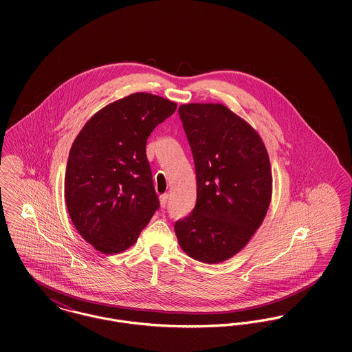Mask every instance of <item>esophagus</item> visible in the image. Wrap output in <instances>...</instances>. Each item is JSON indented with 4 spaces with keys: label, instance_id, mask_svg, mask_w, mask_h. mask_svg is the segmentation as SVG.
<instances>
[{
    "label": "esophagus",
    "instance_id": "esophagus-1",
    "mask_svg": "<svg viewBox=\"0 0 352 352\" xmlns=\"http://www.w3.org/2000/svg\"><path fill=\"white\" fill-rule=\"evenodd\" d=\"M166 203H168V195L164 194V195L160 197V204H161L162 208H165V207H166Z\"/></svg>",
    "mask_w": 352,
    "mask_h": 352
}]
</instances>
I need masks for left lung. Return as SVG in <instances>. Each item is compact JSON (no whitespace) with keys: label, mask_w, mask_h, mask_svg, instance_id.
<instances>
[{"label":"left lung","mask_w":352,"mask_h":352,"mask_svg":"<svg viewBox=\"0 0 352 352\" xmlns=\"http://www.w3.org/2000/svg\"><path fill=\"white\" fill-rule=\"evenodd\" d=\"M194 155L197 204L175 223L182 250L215 264L241 251L265 218L272 173L258 133L218 102L179 107Z\"/></svg>","instance_id":"1"}]
</instances>
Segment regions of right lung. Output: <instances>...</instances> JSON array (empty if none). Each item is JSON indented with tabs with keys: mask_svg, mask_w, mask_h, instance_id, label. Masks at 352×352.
I'll use <instances>...</instances> for the list:
<instances>
[{
	"mask_svg": "<svg viewBox=\"0 0 352 352\" xmlns=\"http://www.w3.org/2000/svg\"><path fill=\"white\" fill-rule=\"evenodd\" d=\"M176 102L133 94L98 111L76 137L65 175V201L81 237L104 254L138 240L160 203L146 141Z\"/></svg>",
	"mask_w": 352,
	"mask_h": 352,
	"instance_id": "right-lung-1",
	"label": "right lung"
}]
</instances>
